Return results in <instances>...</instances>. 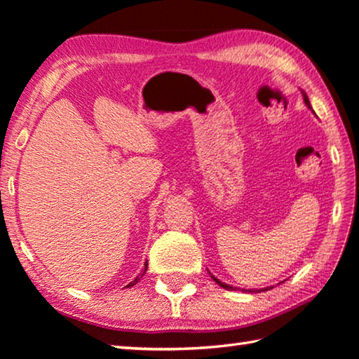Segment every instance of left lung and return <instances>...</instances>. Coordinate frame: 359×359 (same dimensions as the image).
<instances>
[{
    "instance_id": "1",
    "label": "left lung",
    "mask_w": 359,
    "mask_h": 359,
    "mask_svg": "<svg viewBox=\"0 0 359 359\" xmlns=\"http://www.w3.org/2000/svg\"><path fill=\"white\" fill-rule=\"evenodd\" d=\"M304 99H305V104L310 107V102H309V97H306V95H304ZM212 280L219 284V286H222L224 289H226V291H233V286H230V284H225V283H222V281H219L217 278H214L212 276ZM265 291H269V289H265Z\"/></svg>"
}]
</instances>
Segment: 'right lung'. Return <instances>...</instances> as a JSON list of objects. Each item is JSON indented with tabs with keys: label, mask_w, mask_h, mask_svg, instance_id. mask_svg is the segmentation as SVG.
Listing matches in <instances>:
<instances>
[{
	"label": "right lung",
	"mask_w": 359,
	"mask_h": 359,
	"mask_svg": "<svg viewBox=\"0 0 359 359\" xmlns=\"http://www.w3.org/2000/svg\"><path fill=\"white\" fill-rule=\"evenodd\" d=\"M145 270H147V265H145ZM144 273H145V271H144ZM140 276H142V275H140ZM140 276H137V278H135V280H134V281H130V283L128 284V286H126V287H130V286H134V284H135V283H137V281L140 280Z\"/></svg>",
	"instance_id": "1"
}]
</instances>
